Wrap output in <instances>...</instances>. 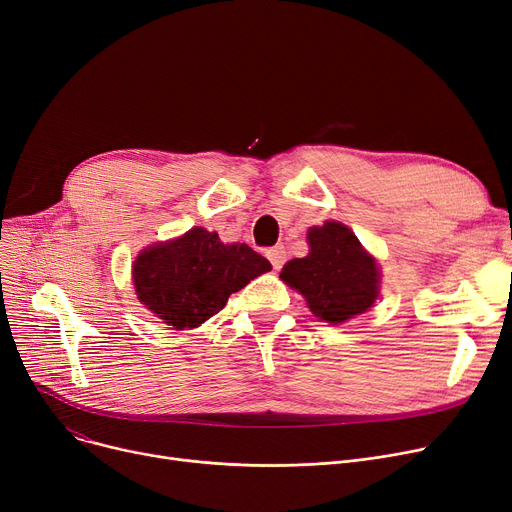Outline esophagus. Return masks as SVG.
I'll use <instances>...</instances> for the list:
<instances>
[{
	"mask_svg": "<svg viewBox=\"0 0 512 512\" xmlns=\"http://www.w3.org/2000/svg\"><path fill=\"white\" fill-rule=\"evenodd\" d=\"M267 259L272 261L274 270H280V267L286 263V249H284L282 245L272 247V249H267Z\"/></svg>",
	"mask_w": 512,
	"mask_h": 512,
	"instance_id": "1",
	"label": "esophagus"
}]
</instances>
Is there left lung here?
Returning a JSON list of instances; mask_svg holds the SVG:
<instances>
[{
  "instance_id": "left-lung-1",
  "label": "left lung",
  "mask_w": 512,
  "mask_h": 512,
  "mask_svg": "<svg viewBox=\"0 0 512 512\" xmlns=\"http://www.w3.org/2000/svg\"><path fill=\"white\" fill-rule=\"evenodd\" d=\"M309 255L284 265L280 278L297 288L309 309L330 324L367 311L378 297L380 272L359 238L344 224L309 228Z\"/></svg>"
}]
</instances>
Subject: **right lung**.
<instances>
[{
    "label": "right lung",
    "instance_id": "add662e5",
    "mask_svg": "<svg viewBox=\"0 0 512 512\" xmlns=\"http://www.w3.org/2000/svg\"><path fill=\"white\" fill-rule=\"evenodd\" d=\"M272 263L245 242L224 245L215 232L193 228L145 249L132 276L139 301L176 330L197 328L224 309L232 292L270 272Z\"/></svg>",
    "mask_w": 512,
    "mask_h": 512
}]
</instances>
